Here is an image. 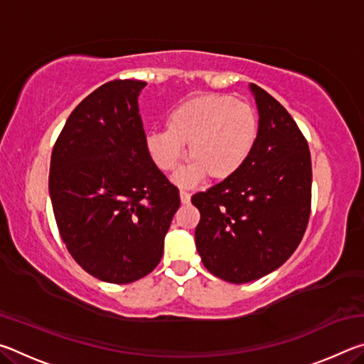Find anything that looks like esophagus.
I'll return each instance as SVG.
<instances>
[{
    "label": "esophagus",
    "mask_w": 364,
    "mask_h": 364,
    "mask_svg": "<svg viewBox=\"0 0 364 364\" xmlns=\"http://www.w3.org/2000/svg\"><path fill=\"white\" fill-rule=\"evenodd\" d=\"M180 199H181V204H189V200H191V194L188 193V191L181 189V191H180Z\"/></svg>",
    "instance_id": "34e87169"
}]
</instances>
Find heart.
<instances>
[{
	"label": "heart",
	"mask_w": 364,
	"mask_h": 364,
	"mask_svg": "<svg viewBox=\"0 0 364 364\" xmlns=\"http://www.w3.org/2000/svg\"><path fill=\"white\" fill-rule=\"evenodd\" d=\"M258 138L257 110L245 101L226 95L189 97L171 110L165 130L147 132L146 152L152 164L171 173L184 157L188 144L189 165L176 181L191 186L205 175L226 180L242 167Z\"/></svg>",
	"instance_id": "b5f03b06"
}]
</instances>
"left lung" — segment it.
I'll use <instances>...</instances> for the list:
<instances>
[{"label": "left lung", "instance_id": "8db88e82", "mask_svg": "<svg viewBox=\"0 0 364 364\" xmlns=\"http://www.w3.org/2000/svg\"><path fill=\"white\" fill-rule=\"evenodd\" d=\"M258 138L232 176L193 196L196 247L217 278L244 284L278 269L304 237L311 207V157L291 114L250 83Z\"/></svg>", "mask_w": 364, "mask_h": 364}]
</instances>
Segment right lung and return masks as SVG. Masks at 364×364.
I'll return each instance as SVG.
<instances>
[{
  "label": "right lung",
  "mask_w": 364,
  "mask_h": 364,
  "mask_svg": "<svg viewBox=\"0 0 364 364\" xmlns=\"http://www.w3.org/2000/svg\"><path fill=\"white\" fill-rule=\"evenodd\" d=\"M139 80L104 83L73 109L51 154L49 196L67 250L95 278L128 284L149 274L180 193L144 146Z\"/></svg>",
  "instance_id": "add662e5"
}]
</instances>
